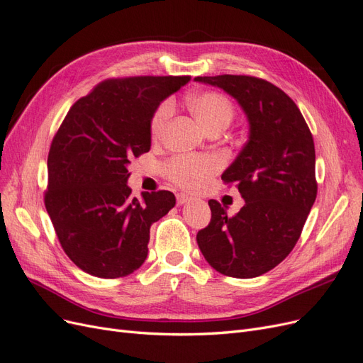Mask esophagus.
<instances>
[{"instance_id": "1", "label": "esophagus", "mask_w": 363, "mask_h": 363, "mask_svg": "<svg viewBox=\"0 0 363 363\" xmlns=\"http://www.w3.org/2000/svg\"><path fill=\"white\" fill-rule=\"evenodd\" d=\"M189 201H191V196L184 195V194H177V204L179 206H183V204L189 203Z\"/></svg>"}]
</instances>
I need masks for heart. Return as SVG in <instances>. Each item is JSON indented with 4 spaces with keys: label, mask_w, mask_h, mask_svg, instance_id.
Returning <instances> with one entry per match:
<instances>
[{
    "label": "heart",
    "mask_w": 363,
    "mask_h": 363,
    "mask_svg": "<svg viewBox=\"0 0 363 363\" xmlns=\"http://www.w3.org/2000/svg\"><path fill=\"white\" fill-rule=\"evenodd\" d=\"M191 111L204 130L232 121L233 106L221 94L203 92L189 100ZM174 113L172 101H163L151 119V133L160 138ZM219 169V160L213 156H180L167 164V175L182 188L199 189Z\"/></svg>",
    "instance_id": "b5f03b06"
}]
</instances>
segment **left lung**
Instances as JSON below:
<instances>
[{
  "label": "left lung",
  "instance_id": "obj_1",
  "mask_svg": "<svg viewBox=\"0 0 363 363\" xmlns=\"http://www.w3.org/2000/svg\"><path fill=\"white\" fill-rule=\"evenodd\" d=\"M233 96L248 121V139L223 172L238 183L244 207L228 216L215 200L196 235L204 259L228 277L262 276L298 240L316 199L315 145L300 108L277 86L250 75L195 77Z\"/></svg>",
  "mask_w": 363,
  "mask_h": 363
}]
</instances>
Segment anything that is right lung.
I'll list each match as a JSON object with an SVG mask.
<instances>
[{
    "label": "right lung",
    "mask_w": 363,
    "mask_h": 363,
    "mask_svg": "<svg viewBox=\"0 0 363 363\" xmlns=\"http://www.w3.org/2000/svg\"><path fill=\"white\" fill-rule=\"evenodd\" d=\"M183 77L106 80L77 101L48 155L45 207L63 251L84 272L125 277L145 262L150 227L175 206L169 191L131 199L128 164L151 148L159 104Z\"/></svg>",
    "instance_id": "obj_1"
}]
</instances>
